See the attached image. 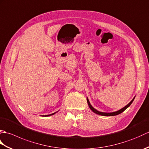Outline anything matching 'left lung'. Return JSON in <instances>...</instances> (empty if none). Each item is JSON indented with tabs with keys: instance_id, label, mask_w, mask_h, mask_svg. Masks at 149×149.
I'll list each match as a JSON object with an SVG mask.
<instances>
[{
	"instance_id": "obj_1",
	"label": "left lung",
	"mask_w": 149,
	"mask_h": 149,
	"mask_svg": "<svg viewBox=\"0 0 149 149\" xmlns=\"http://www.w3.org/2000/svg\"><path fill=\"white\" fill-rule=\"evenodd\" d=\"M134 98L133 99H132L130 102H129L127 106H125L124 107H123L122 109H120L119 111H116V112H113V113H102V112H100V111H98L97 110H96L95 109H94L93 107L91 106V105L90 104V102H89V100H88V99H87V102H88V105H89V107H90V108L91 109V110L93 112H94L95 113H96V114H98V115H102V116H115V115H119V114H120L121 113H122L123 111H124L127 108V107L131 105V104H132V102H133V100H134Z\"/></svg>"
}]
</instances>
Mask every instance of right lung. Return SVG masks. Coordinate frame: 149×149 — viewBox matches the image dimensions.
Returning a JSON list of instances; mask_svg holds the SVG:
<instances>
[{
    "mask_svg": "<svg viewBox=\"0 0 149 149\" xmlns=\"http://www.w3.org/2000/svg\"><path fill=\"white\" fill-rule=\"evenodd\" d=\"M54 113H53V114H51V115H54ZM46 116H49V115H46Z\"/></svg>",
    "mask_w": 149,
    "mask_h": 149,
    "instance_id": "obj_1",
    "label": "right lung"
}]
</instances>
